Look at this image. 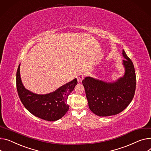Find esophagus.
I'll use <instances>...</instances> for the list:
<instances>
[{
  "label": "esophagus",
  "mask_w": 151,
  "mask_h": 151,
  "mask_svg": "<svg viewBox=\"0 0 151 151\" xmlns=\"http://www.w3.org/2000/svg\"><path fill=\"white\" fill-rule=\"evenodd\" d=\"M84 77H85V76L83 73H78L77 76H76L78 83H81L83 81V79L84 78Z\"/></svg>",
  "instance_id": "1"
}]
</instances>
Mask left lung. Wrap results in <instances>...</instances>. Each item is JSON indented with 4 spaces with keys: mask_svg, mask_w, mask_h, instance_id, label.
<instances>
[{
    "mask_svg": "<svg viewBox=\"0 0 151 151\" xmlns=\"http://www.w3.org/2000/svg\"><path fill=\"white\" fill-rule=\"evenodd\" d=\"M123 56L125 73L116 81L106 83L90 76L83 80L88 107L98 116H108L122 112L134 98L136 88L134 66L124 50Z\"/></svg>",
    "mask_w": 151,
    "mask_h": 151,
    "instance_id": "1",
    "label": "left lung"
}]
</instances>
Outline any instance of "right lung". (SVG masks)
I'll use <instances>...</instances> for the list:
<instances>
[{
	"instance_id": "right-lung-1",
	"label": "right lung",
	"mask_w": 151,
	"mask_h": 151,
	"mask_svg": "<svg viewBox=\"0 0 151 151\" xmlns=\"http://www.w3.org/2000/svg\"><path fill=\"white\" fill-rule=\"evenodd\" d=\"M77 83L75 78L53 92L38 95L29 91L23 86L20 75V64L16 73L17 90L22 103L30 113L47 121H56L64 116L69 108L67 103L68 96Z\"/></svg>"
}]
</instances>
